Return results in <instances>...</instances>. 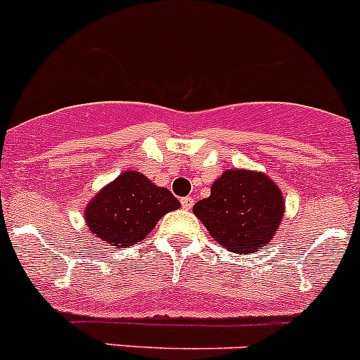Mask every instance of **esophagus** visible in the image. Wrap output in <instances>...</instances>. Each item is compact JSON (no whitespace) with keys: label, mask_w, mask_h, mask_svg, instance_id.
Masks as SVG:
<instances>
[{"label":"esophagus","mask_w":360,"mask_h":360,"mask_svg":"<svg viewBox=\"0 0 360 360\" xmlns=\"http://www.w3.org/2000/svg\"><path fill=\"white\" fill-rule=\"evenodd\" d=\"M180 203H182V207L186 208V210H191V208H193V205H194V200L191 196H186V198H182V200H180Z\"/></svg>","instance_id":"obj_1"}]
</instances>
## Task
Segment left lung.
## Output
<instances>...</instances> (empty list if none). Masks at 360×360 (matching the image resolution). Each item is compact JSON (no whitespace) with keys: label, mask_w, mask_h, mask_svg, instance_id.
Returning a JSON list of instances; mask_svg holds the SVG:
<instances>
[{"label":"left lung","mask_w":360,"mask_h":360,"mask_svg":"<svg viewBox=\"0 0 360 360\" xmlns=\"http://www.w3.org/2000/svg\"><path fill=\"white\" fill-rule=\"evenodd\" d=\"M193 210L222 248L251 255L274 238L285 215V201L266 174L228 169L212 184L210 196L198 201Z\"/></svg>","instance_id":"left-lung-1"}]
</instances>
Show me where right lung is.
<instances>
[{
	"label": "right lung",
	"mask_w": 360,
	"mask_h": 360,
	"mask_svg": "<svg viewBox=\"0 0 360 360\" xmlns=\"http://www.w3.org/2000/svg\"><path fill=\"white\" fill-rule=\"evenodd\" d=\"M180 201L164 187H157L139 171H125L105 186L84 210L91 233L118 248H131L155 228Z\"/></svg>",
	"instance_id": "right-lung-1"
}]
</instances>
